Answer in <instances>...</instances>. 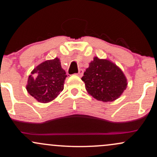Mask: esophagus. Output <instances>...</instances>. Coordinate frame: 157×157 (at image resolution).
<instances>
[{"label":"esophagus","mask_w":157,"mask_h":157,"mask_svg":"<svg viewBox=\"0 0 157 157\" xmlns=\"http://www.w3.org/2000/svg\"><path fill=\"white\" fill-rule=\"evenodd\" d=\"M83 73H84V70L82 69H80L78 70V74H77V75H78V76H82V75H83Z\"/></svg>","instance_id":"esophagus-1"}]
</instances>
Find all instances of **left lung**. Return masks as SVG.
Listing matches in <instances>:
<instances>
[{"instance_id":"obj_1","label":"left lung","mask_w":157,"mask_h":157,"mask_svg":"<svg viewBox=\"0 0 157 157\" xmlns=\"http://www.w3.org/2000/svg\"><path fill=\"white\" fill-rule=\"evenodd\" d=\"M86 90L98 101H113L128 86L127 78L120 68L107 59L93 58L82 78Z\"/></svg>"}]
</instances>
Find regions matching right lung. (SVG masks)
<instances>
[{"label": "right lung", "mask_w": 157, "mask_h": 157, "mask_svg": "<svg viewBox=\"0 0 157 157\" xmlns=\"http://www.w3.org/2000/svg\"><path fill=\"white\" fill-rule=\"evenodd\" d=\"M67 75L59 58L47 60L36 67L28 78L26 90L40 103H48L64 90Z\"/></svg>", "instance_id": "right-lung-1"}]
</instances>
